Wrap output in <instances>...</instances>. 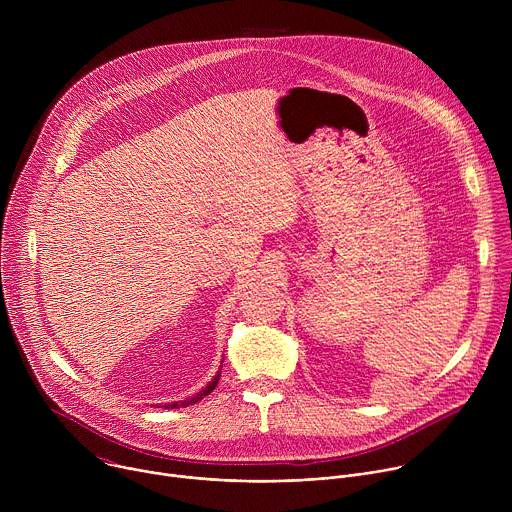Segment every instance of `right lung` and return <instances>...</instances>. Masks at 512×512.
Instances as JSON below:
<instances>
[{"mask_svg":"<svg viewBox=\"0 0 512 512\" xmlns=\"http://www.w3.org/2000/svg\"><path fill=\"white\" fill-rule=\"evenodd\" d=\"M221 369H223V367H221ZM218 379H221V375L216 373V377H214V379H212V381H210V383H208V385H206V387H204V389H202V391H200L196 397H192V399H188V401H176V403H168V405H164V407H168V409H174V407H180V405H192V403L200 401L202 397H206L208 393H212V391H214V387L218 385Z\"/></svg>","mask_w":512,"mask_h":512,"instance_id":"right-lung-1","label":"right lung"}]
</instances>
